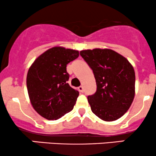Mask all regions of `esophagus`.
I'll return each mask as SVG.
<instances>
[{
    "label": "esophagus",
    "instance_id": "34e87169",
    "mask_svg": "<svg viewBox=\"0 0 156 156\" xmlns=\"http://www.w3.org/2000/svg\"><path fill=\"white\" fill-rule=\"evenodd\" d=\"M78 90H79L80 92H83L84 89H83V86H80V87H78Z\"/></svg>",
    "mask_w": 156,
    "mask_h": 156
}]
</instances>
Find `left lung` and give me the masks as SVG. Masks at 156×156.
<instances>
[{
	"label": "left lung",
	"mask_w": 156,
	"mask_h": 156,
	"mask_svg": "<svg viewBox=\"0 0 156 156\" xmlns=\"http://www.w3.org/2000/svg\"><path fill=\"white\" fill-rule=\"evenodd\" d=\"M92 69L97 91L88 96L92 112L104 121L117 120L127 112L135 96V72L128 60L111 49L80 52Z\"/></svg>",
	"instance_id": "left-lung-1"
}]
</instances>
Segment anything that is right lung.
Here are the masks:
<instances>
[{"mask_svg":"<svg viewBox=\"0 0 156 156\" xmlns=\"http://www.w3.org/2000/svg\"><path fill=\"white\" fill-rule=\"evenodd\" d=\"M79 52L53 47L36 58L28 71L27 89L30 101L40 116L56 120L73 109L79 92L69 87L67 64Z\"/></svg>","mask_w":156,"mask_h":156,"instance_id":"obj_1","label":"right lung"}]
</instances>
